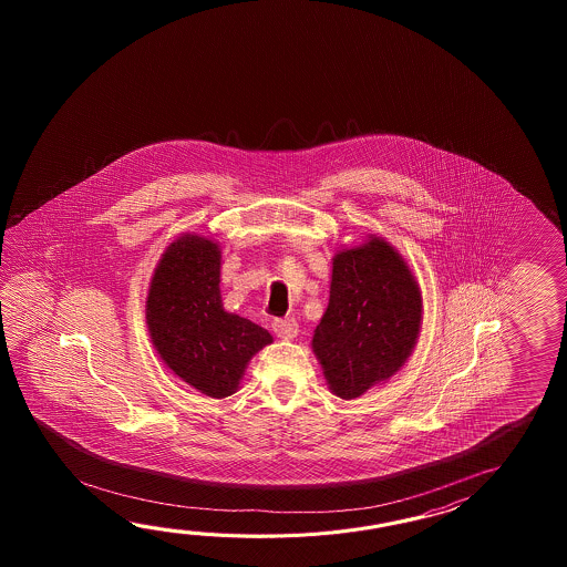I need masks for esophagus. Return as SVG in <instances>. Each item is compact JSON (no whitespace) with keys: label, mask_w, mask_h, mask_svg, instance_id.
Here are the masks:
<instances>
[{"label":"esophagus","mask_w":567,"mask_h":567,"mask_svg":"<svg viewBox=\"0 0 567 567\" xmlns=\"http://www.w3.org/2000/svg\"><path fill=\"white\" fill-rule=\"evenodd\" d=\"M271 328H274L276 337L281 338V340H293L300 332V326L293 318H278V320H274Z\"/></svg>","instance_id":"34e87169"}]
</instances>
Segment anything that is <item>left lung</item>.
I'll return each instance as SVG.
<instances>
[{
  "label": "left lung",
  "instance_id": "1",
  "mask_svg": "<svg viewBox=\"0 0 567 567\" xmlns=\"http://www.w3.org/2000/svg\"><path fill=\"white\" fill-rule=\"evenodd\" d=\"M422 322V288L385 237L369 233L361 245L338 249L312 337L328 389L357 399L386 383L410 359Z\"/></svg>",
  "mask_w": 567,
  "mask_h": 567
}]
</instances>
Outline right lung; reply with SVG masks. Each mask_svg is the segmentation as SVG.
Segmentation results:
<instances>
[{"instance_id":"obj_1","label":"right lung","mask_w":567,"mask_h":567,"mask_svg":"<svg viewBox=\"0 0 567 567\" xmlns=\"http://www.w3.org/2000/svg\"><path fill=\"white\" fill-rule=\"evenodd\" d=\"M220 267L218 241L182 233L159 257L145 296V324L159 359L213 399L233 395L249 361L274 342L266 328L223 308Z\"/></svg>"}]
</instances>
